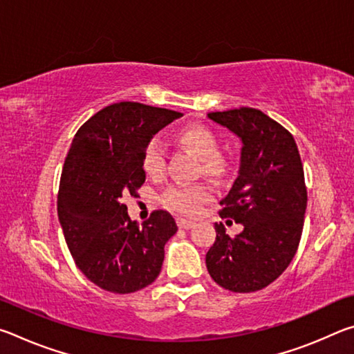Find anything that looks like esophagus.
Instances as JSON below:
<instances>
[{
  "mask_svg": "<svg viewBox=\"0 0 354 354\" xmlns=\"http://www.w3.org/2000/svg\"><path fill=\"white\" fill-rule=\"evenodd\" d=\"M176 223H178L179 227H181V230H190V227L195 226L194 221H189V220H184V218H178Z\"/></svg>",
  "mask_w": 354,
  "mask_h": 354,
  "instance_id": "obj_1",
  "label": "esophagus"
}]
</instances>
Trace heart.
Instances as JSON below:
<instances>
[{
  "mask_svg": "<svg viewBox=\"0 0 354 354\" xmlns=\"http://www.w3.org/2000/svg\"><path fill=\"white\" fill-rule=\"evenodd\" d=\"M179 145L201 160V170L209 176L220 178L227 170V160L217 153L218 140L211 129L200 124L183 128L176 134ZM142 169L151 178H159L165 169L164 148L158 140L147 145L142 158ZM211 198V189L205 184L171 185L162 195L165 207L183 215H194L200 211L203 203Z\"/></svg>",
  "mask_w": 354,
  "mask_h": 354,
  "instance_id": "b5f03b06",
  "label": "heart"
}]
</instances>
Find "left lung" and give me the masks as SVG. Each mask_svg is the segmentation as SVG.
<instances>
[{
	"label": "left lung",
	"mask_w": 354,
	"mask_h": 354,
	"mask_svg": "<svg viewBox=\"0 0 354 354\" xmlns=\"http://www.w3.org/2000/svg\"><path fill=\"white\" fill-rule=\"evenodd\" d=\"M207 118L242 142L237 178L220 201V215L243 226L230 237L215 223L207 272L231 292L261 290L289 267L301 239L308 194L297 143L278 122L251 107L211 112Z\"/></svg>",
	"instance_id": "obj_1"
}]
</instances>
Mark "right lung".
Instances as JSON below:
<instances>
[{
  "label": "right lung",
  "instance_id": "obj_1",
  "mask_svg": "<svg viewBox=\"0 0 354 354\" xmlns=\"http://www.w3.org/2000/svg\"><path fill=\"white\" fill-rule=\"evenodd\" d=\"M181 112L133 101L104 107L77 129L65 158L57 215L76 266L101 289L131 293L153 283L175 218L154 211L139 227L123 196L145 183L142 158L153 136Z\"/></svg>",
  "mask_w": 354,
  "mask_h": 354
}]
</instances>
